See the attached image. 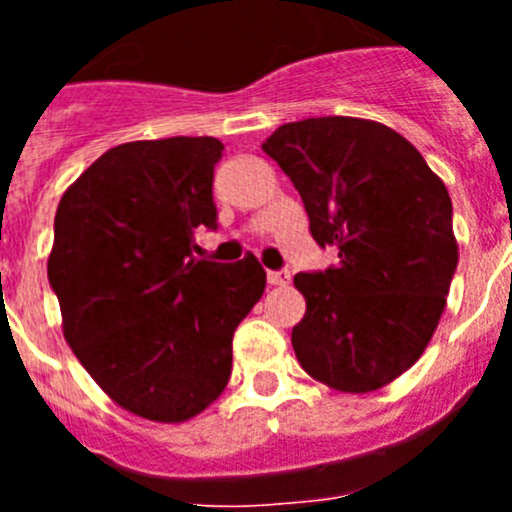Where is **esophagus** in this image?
I'll list each match as a JSON object with an SVG mask.
<instances>
[{"mask_svg": "<svg viewBox=\"0 0 512 512\" xmlns=\"http://www.w3.org/2000/svg\"><path fill=\"white\" fill-rule=\"evenodd\" d=\"M266 279H269L271 287H284V284H289V271L287 269L269 271V274H266Z\"/></svg>", "mask_w": 512, "mask_h": 512, "instance_id": "34e87169", "label": "esophagus"}]
</instances>
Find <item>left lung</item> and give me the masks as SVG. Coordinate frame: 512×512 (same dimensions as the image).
Returning a JSON list of instances; mask_svg holds the SVG:
<instances>
[{"label":"left lung","instance_id":"8db88e82","mask_svg":"<svg viewBox=\"0 0 512 512\" xmlns=\"http://www.w3.org/2000/svg\"><path fill=\"white\" fill-rule=\"evenodd\" d=\"M292 179L320 248L338 261L302 271L297 361L341 392H372L420 359L459 264L454 210L418 148L382 122L310 117L261 143Z\"/></svg>","mask_w":512,"mask_h":512}]
</instances>
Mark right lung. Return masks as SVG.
I'll use <instances>...</instances> for the list:
<instances>
[{
    "mask_svg": "<svg viewBox=\"0 0 512 512\" xmlns=\"http://www.w3.org/2000/svg\"><path fill=\"white\" fill-rule=\"evenodd\" d=\"M217 138L135 140L110 148L66 189L48 282L63 336L120 408L182 423L220 397L233 333L261 300L266 271L194 259V230L217 228Z\"/></svg>",
    "mask_w": 512,
    "mask_h": 512,
    "instance_id": "right-lung-1",
    "label": "right lung"
}]
</instances>
